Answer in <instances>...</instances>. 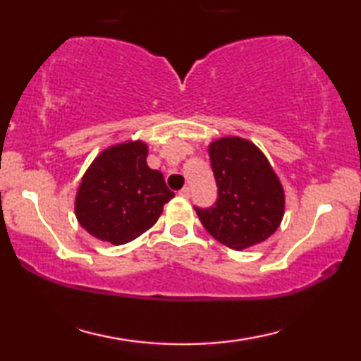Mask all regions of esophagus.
Returning <instances> with one entry per match:
<instances>
[{
    "label": "esophagus",
    "instance_id": "obj_1",
    "mask_svg": "<svg viewBox=\"0 0 361 361\" xmlns=\"http://www.w3.org/2000/svg\"><path fill=\"white\" fill-rule=\"evenodd\" d=\"M178 194L181 195V197H189V194H191V191H189V188H188V186H185V188L181 189V191H180Z\"/></svg>",
    "mask_w": 361,
    "mask_h": 361
}]
</instances>
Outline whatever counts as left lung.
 I'll return each instance as SVG.
<instances>
[{"label": "left lung", "mask_w": 361, "mask_h": 361, "mask_svg": "<svg viewBox=\"0 0 361 361\" xmlns=\"http://www.w3.org/2000/svg\"><path fill=\"white\" fill-rule=\"evenodd\" d=\"M218 199L195 213L218 242L243 250L266 240L282 223L285 194L276 172L256 146L239 137L215 140L209 146Z\"/></svg>", "instance_id": "1"}]
</instances>
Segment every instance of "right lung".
<instances>
[{"label":"right lung","instance_id":"1","mask_svg":"<svg viewBox=\"0 0 361 361\" xmlns=\"http://www.w3.org/2000/svg\"><path fill=\"white\" fill-rule=\"evenodd\" d=\"M143 142L114 145L95 157L79 185V224L99 240L122 245L154 226L173 197L159 170L146 164Z\"/></svg>","mask_w":361,"mask_h":361}]
</instances>
